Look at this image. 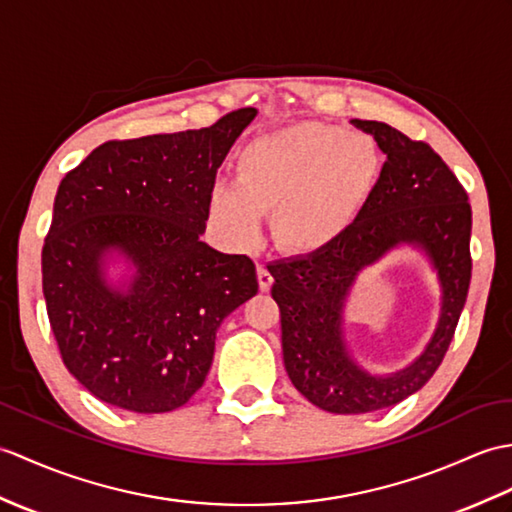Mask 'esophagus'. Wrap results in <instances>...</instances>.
I'll return each mask as SVG.
<instances>
[{"mask_svg":"<svg viewBox=\"0 0 512 512\" xmlns=\"http://www.w3.org/2000/svg\"><path fill=\"white\" fill-rule=\"evenodd\" d=\"M257 281H259V290L261 292H268L272 288V281H275V279H272L266 264H259L257 266Z\"/></svg>","mask_w":512,"mask_h":512,"instance_id":"34e87169","label":"esophagus"}]
</instances>
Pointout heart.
<instances>
[{"mask_svg":"<svg viewBox=\"0 0 512 512\" xmlns=\"http://www.w3.org/2000/svg\"><path fill=\"white\" fill-rule=\"evenodd\" d=\"M379 172L371 137L305 122L255 139L237 157V183L211 187L213 222L233 240H253L272 211V237L292 253H312L349 229Z\"/></svg>","mask_w":512,"mask_h":512,"instance_id":"obj_1","label":"heart"}]
</instances>
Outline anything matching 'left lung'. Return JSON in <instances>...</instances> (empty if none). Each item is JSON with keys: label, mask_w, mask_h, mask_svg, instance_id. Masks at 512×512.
<instances>
[{"label": "left lung", "mask_w": 512, "mask_h": 512, "mask_svg": "<svg viewBox=\"0 0 512 512\" xmlns=\"http://www.w3.org/2000/svg\"><path fill=\"white\" fill-rule=\"evenodd\" d=\"M386 154L382 174L349 229L305 257L268 266L281 312L283 364L294 388L334 414L382 410L425 386L441 366L471 281V205L447 163L384 122L353 120ZM399 243L424 248L442 281L444 303L433 340L410 367L366 374L346 351L341 314L359 272Z\"/></svg>", "instance_id": "1"}]
</instances>
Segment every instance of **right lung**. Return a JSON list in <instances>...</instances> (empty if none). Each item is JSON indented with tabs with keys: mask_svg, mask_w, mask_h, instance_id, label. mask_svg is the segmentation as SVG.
Masks as SVG:
<instances>
[{
	"mask_svg": "<svg viewBox=\"0 0 512 512\" xmlns=\"http://www.w3.org/2000/svg\"><path fill=\"white\" fill-rule=\"evenodd\" d=\"M255 115L246 106L209 128L106 141L58 185L41 253L47 318L67 371L113 408L185 406L220 323L257 294L251 257L200 242L216 172ZM113 250L136 268L126 289L103 279Z\"/></svg>",
	"mask_w": 512,
	"mask_h": 512,
	"instance_id": "1",
	"label": "right lung"
}]
</instances>
